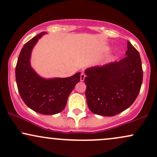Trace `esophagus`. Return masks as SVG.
<instances>
[{"label": "esophagus", "mask_w": 157, "mask_h": 157, "mask_svg": "<svg viewBox=\"0 0 157 157\" xmlns=\"http://www.w3.org/2000/svg\"><path fill=\"white\" fill-rule=\"evenodd\" d=\"M85 77H86V75L84 73H81L80 75V81H84L85 80Z\"/></svg>", "instance_id": "1"}]
</instances>
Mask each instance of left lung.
Returning <instances> with one entry per match:
<instances>
[{
  "instance_id": "8db88e82",
  "label": "left lung",
  "mask_w": 157,
  "mask_h": 157,
  "mask_svg": "<svg viewBox=\"0 0 157 157\" xmlns=\"http://www.w3.org/2000/svg\"><path fill=\"white\" fill-rule=\"evenodd\" d=\"M127 47L125 58L85 71L87 104L95 114H118L130 107L140 93L143 77L141 58L129 41Z\"/></svg>"
}]
</instances>
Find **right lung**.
I'll use <instances>...</instances> for the list:
<instances>
[{
  "label": "right lung",
  "instance_id": "add662e5",
  "mask_svg": "<svg viewBox=\"0 0 157 157\" xmlns=\"http://www.w3.org/2000/svg\"><path fill=\"white\" fill-rule=\"evenodd\" d=\"M43 32L24 44L15 68L17 89L25 104L35 112L52 115L65 109L68 97L80 80V72L66 78L46 79L40 77L30 63L32 51Z\"/></svg>",
  "mask_w": 157,
  "mask_h": 157
}]
</instances>
